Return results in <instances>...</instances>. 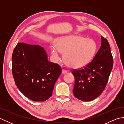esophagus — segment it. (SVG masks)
<instances>
[{
  "mask_svg": "<svg viewBox=\"0 0 124 124\" xmlns=\"http://www.w3.org/2000/svg\"><path fill=\"white\" fill-rule=\"evenodd\" d=\"M67 72H68V71H67V70H64V69H63L62 70V74H65V73H67Z\"/></svg>",
  "mask_w": 124,
  "mask_h": 124,
  "instance_id": "obj_1",
  "label": "esophagus"
}]
</instances>
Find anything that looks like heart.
<instances>
[{"mask_svg": "<svg viewBox=\"0 0 124 124\" xmlns=\"http://www.w3.org/2000/svg\"><path fill=\"white\" fill-rule=\"evenodd\" d=\"M96 44L93 39L79 35H70L58 38L56 45L50 47L51 54L55 62L61 60L64 53L65 61L70 67L80 69L89 64L96 51Z\"/></svg>", "mask_w": 124, "mask_h": 124, "instance_id": "1", "label": "heart"}]
</instances>
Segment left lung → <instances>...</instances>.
I'll list each match as a JSON object with an SVG mask.
<instances>
[{
  "label": "left lung",
  "instance_id": "8db88e82",
  "mask_svg": "<svg viewBox=\"0 0 124 124\" xmlns=\"http://www.w3.org/2000/svg\"><path fill=\"white\" fill-rule=\"evenodd\" d=\"M101 45L92 61L80 70H74L75 78L73 93L84 102L98 97L106 88L113 67V59L109 42L101 37Z\"/></svg>",
  "mask_w": 124,
  "mask_h": 124
}]
</instances>
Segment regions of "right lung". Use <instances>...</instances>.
<instances>
[{
    "mask_svg": "<svg viewBox=\"0 0 124 124\" xmlns=\"http://www.w3.org/2000/svg\"><path fill=\"white\" fill-rule=\"evenodd\" d=\"M12 61L16 85L25 96L34 101L44 102L52 96L62 70L57 64L49 61L43 47L18 43Z\"/></svg>",
    "mask_w": 124,
    "mask_h": 124,
    "instance_id": "1",
    "label": "right lung"
}]
</instances>
